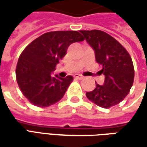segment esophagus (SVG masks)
<instances>
[{"label":"esophagus","instance_id":"obj_1","mask_svg":"<svg viewBox=\"0 0 147 147\" xmlns=\"http://www.w3.org/2000/svg\"><path fill=\"white\" fill-rule=\"evenodd\" d=\"M74 78H76V79H79V80H82L84 78V77L82 76V75H80V74H75L74 75Z\"/></svg>","mask_w":147,"mask_h":147}]
</instances>
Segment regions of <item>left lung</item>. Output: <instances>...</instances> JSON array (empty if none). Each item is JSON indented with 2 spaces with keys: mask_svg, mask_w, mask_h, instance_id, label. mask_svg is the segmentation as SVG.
<instances>
[{
  "mask_svg": "<svg viewBox=\"0 0 147 147\" xmlns=\"http://www.w3.org/2000/svg\"><path fill=\"white\" fill-rule=\"evenodd\" d=\"M80 32L94 50L96 60L102 65L105 75L103 85L86 96L91 101L102 108H110L121 102L132 88L134 80V68L129 54L117 40L100 30Z\"/></svg>",
  "mask_w": 147,
  "mask_h": 147,
  "instance_id": "1",
  "label": "left lung"
}]
</instances>
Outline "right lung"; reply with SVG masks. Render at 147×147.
I'll return each mask as SVG.
<instances>
[{
	"label": "right lung",
	"instance_id": "right-lung-1",
	"mask_svg": "<svg viewBox=\"0 0 147 147\" xmlns=\"http://www.w3.org/2000/svg\"><path fill=\"white\" fill-rule=\"evenodd\" d=\"M84 38L77 31H55L32 41L20 55L16 67V79L22 93L32 104L47 107L65 95L74 78L52 76L59 59L72 43Z\"/></svg>",
	"mask_w": 147,
	"mask_h": 147
}]
</instances>
